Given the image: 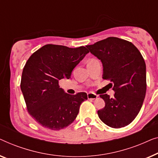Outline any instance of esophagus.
<instances>
[{"label":"esophagus","instance_id":"34e87169","mask_svg":"<svg viewBox=\"0 0 158 158\" xmlns=\"http://www.w3.org/2000/svg\"><path fill=\"white\" fill-rule=\"evenodd\" d=\"M87 97L89 99H95L98 97V95L94 94V93H89L87 94Z\"/></svg>","mask_w":158,"mask_h":158}]
</instances>
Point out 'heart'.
Masks as SVG:
<instances>
[{
	"label": "heart",
	"instance_id": "1",
	"mask_svg": "<svg viewBox=\"0 0 158 158\" xmlns=\"http://www.w3.org/2000/svg\"><path fill=\"white\" fill-rule=\"evenodd\" d=\"M92 60H94V59H92V60H90V61H92Z\"/></svg>",
	"mask_w": 158,
	"mask_h": 158
}]
</instances>
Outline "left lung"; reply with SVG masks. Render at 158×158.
I'll list each match as a JSON object with an SVG mask.
<instances>
[{
    "instance_id": "obj_1",
    "label": "left lung",
    "mask_w": 158,
    "mask_h": 158,
    "mask_svg": "<svg viewBox=\"0 0 158 158\" xmlns=\"http://www.w3.org/2000/svg\"><path fill=\"white\" fill-rule=\"evenodd\" d=\"M103 66L102 78L112 82L113 98L100 97L105 106L97 111L99 119L112 128L130 124L138 114L146 94V65L136 46L130 41L109 37L86 46Z\"/></svg>"
}]
</instances>
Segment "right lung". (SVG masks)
Wrapping results in <instances>:
<instances>
[{
	"label": "right lung",
	"mask_w": 158,
	"mask_h": 158,
	"mask_svg": "<svg viewBox=\"0 0 158 158\" xmlns=\"http://www.w3.org/2000/svg\"><path fill=\"white\" fill-rule=\"evenodd\" d=\"M88 53L84 46L72 48L47 44L26 62L21 89L29 114L44 127L52 130L66 127L76 119L81 104L87 99L85 92L75 95L66 93L59 81L69 79Z\"/></svg>",
	"instance_id": "right-lung-1"
}]
</instances>
